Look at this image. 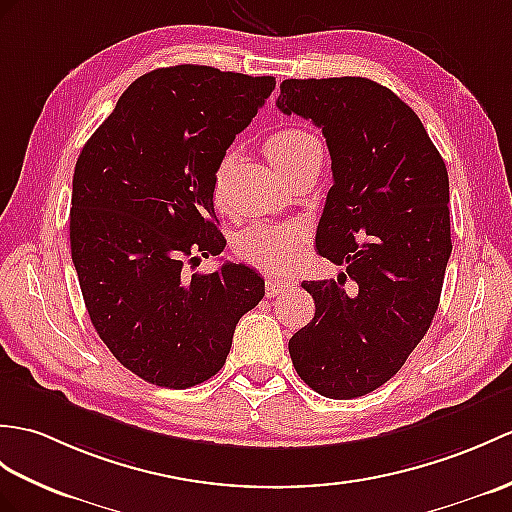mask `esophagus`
I'll use <instances>...</instances> for the list:
<instances>
[{
  "instance_id": "obj_1",
  "label": "esophagus",
  "mask_w": 512,
  "mask_h": 512,
  "mask_svg": "<svg viewBox=\"0 0 512 512\" xmlns=\"http://www.w3.org/2000/svg\"><path fill=\"white\" fill-rule=\"evenodd\" d=\"M288 288H290V283L285 279H277V277L266 279V296H270V299H272V296L285 292Z\"/></svg>"
}]
</instances>
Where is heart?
<instances>
[{
    "instance_id": "b5f03b06",
    "label": "heart",
    "mask_w": 512,
    "mask_h": 512,
    "mask_svg": "<svg viewBox=\"0 0 512 512\" xmlns=\"http://www.w3.org/2000/svg\"><path fill=\"white\" fill-rule=\"evenodd\" d=\"M312 144H316V139L310 133H305V130L281 128L264 141V154L281 174H288L303 159V154ZM227 163L229 157L224 159V165ZM305 242L307 227L301 222L255 224V227H248L237 235L235 253L261 270L281 272L296 264Z\"/></svg>"
}]
</instances>
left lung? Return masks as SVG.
<instances>
[{
	"instance_id": "1",
	"label": "left lung",
	"mask_w": 512,
	"mask_h": 512,
	"mask_svg": "<svg viewBox=\"0 0 512 512\" xmlns=\"http://www.w3.org/2000/svg\"><path fill=\"white\" fill-rule=\"evenodd\" d=\"M277 106L323 128L334 185L316 248L347 266L338 281L301 283L316 314L290 358L318 395L362 397L399 371L438 310L451 255L445 161L419 115L368 78L283 80Z\"/></svg>"
}]
</instances>
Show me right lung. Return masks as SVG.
I'll use <instances>...</instances> for the list:
<instances>
[{
  "instance_id": "add662e5",
  "label": "right lung",
  "mask_w": 512,
  "mask_h": 512,
  "mask_svg": "<svg viewBox=\"0 0 512 512\" xmlns=\"http://www.w3.org/2000/svg\"><path fill=\"white\" fill-rule=\"evenodd\" d=\"M275 85L205 65L148 71L76 161L69 242L82 299L109 351L150 384L207 382L237 320L264 299V279L244 264L209 275L185 266L227 246L216 174Z\"/></svg>"
}]
</instances>
